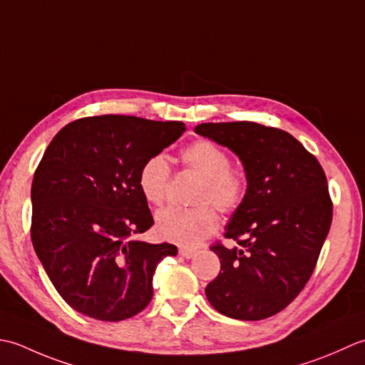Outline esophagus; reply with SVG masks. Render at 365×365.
Segmentation results:
<instances>
[{
  "instance_id": "34e87169",
  "label": "esophagus",
  "mask_w": 365,
  "mask_h": 365,
  "mask_svg": "<svg viewBox=\"0 0 365 365\" xmlns=\"http://www.w3.org/2000/svg\"><path fill=\"white\" fill-rule=\"evenodd\" d=\"M198 254L197 249H190V247H180V255L184 258H193Z\"/></svg>"
}]
</instances>
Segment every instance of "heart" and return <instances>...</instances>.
<instances>
[{
  "label": "heart",
  "instance_id": "obj_1",
  "mask_svg": "<svg viewBox=\"0 0 365 365\" xmlns=\"http://www.w3.org/2000/svg\"><path fill=\"white\" fill-rule=\"evenodd\" d=\"M181 165L202 178L193 203L197 206L167 207L155 217V230L162 240L181 245H195L219 227L217 212L232 214L249 190V178L241 167L230 165V155L211 140H197L180 154ZM172 182V167L163 154H155L140 168L138 187L146 202L163 205ZM215 207L212 208V206Z\"/></svg>",
  "mask_w": 365,
  "mask_h": 365
}]
</instances>
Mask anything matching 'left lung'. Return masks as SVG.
I'll return each mask as SVG.
<instances>
[{"label": "left lung", "mask_w": 365, "mask_h": 365, "mask_svg": "<svg viewBox=\"0 0 365 365\" xmlns=\"http://www.w3.org/2000/svg\"><path fill=\"white\" fill-rule=\"evenodd\" d=\"M195 132L230 148L249 178L244 203L211 250L220 272L205 293L222 315L257 322L284 310L302 292L332 222L324 170L288 132L250 121L203 123Z\"/></svg>", "instance_id": "1"}]
</instances>
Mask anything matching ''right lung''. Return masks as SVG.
<instances>
[{
    "label": "right lung",
    "mask_w": 365,
    "mask_h": 365,
    "mask_svg": "<svg viewBox=\"0 0 365 365\" xmlns=\"http://www.w3.org/2000/svg\"><path fill=\"white\" fill-rule=\"evenodd\" d=\"M181 121L102 115L50 141L31 185V241L59 296L89 318L123 322L153 299L155 266L176 245L133 240L154 224L143 163L181 137Z\"/></svg>",
    "instance_id": "1"
}]
</instances>
